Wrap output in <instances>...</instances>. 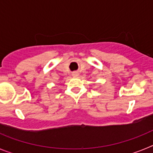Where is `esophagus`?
<instances>
[{"label":"esophagus","instance_id":"34e87169","mask_svg":"<svg viewBox=\"0 0 153 153\" xmlns=\"http://www.w3.org/2000/svg\"><path fill=\"white\" fill-rule=\"evenodd\" d=\"M73 76H78V73H76V72L73 73Z\"/></svg>","mask_w":153,"mask_h":153}]
</instances>
